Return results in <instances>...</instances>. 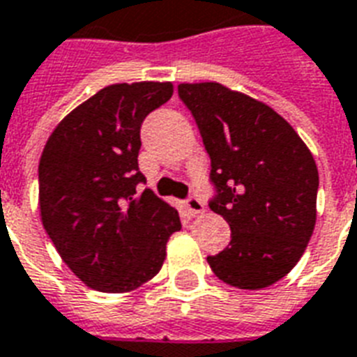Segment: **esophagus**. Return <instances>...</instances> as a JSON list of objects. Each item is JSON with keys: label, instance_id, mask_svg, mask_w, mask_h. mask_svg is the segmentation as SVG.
I'll list each match as a JSON object with an SVG mask.
<instances>
[{"label": "esophagus", "instance_id": "esophagus-1", "mask_svg": "<svg viewBox=\"0 0 357 357\" xmlns=\"http://www.w3.org/2000/svg\"><path fill=\"white\" fill-rule=\"evenodd\" d=\"M186 208H188V212L192 214V216H199V214H203L204 212V204L201 199H197L195 195H192V197L186 199Z\"/></svg>", "mask_w": 357, "mask_h": 357}]
</instances>
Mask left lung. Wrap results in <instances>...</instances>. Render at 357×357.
<instances>
[{"mask_svg": "<svg viewBox=\"0 0 357 357\" xmlns=\"http://www.w3.org/2000/svg\"><path fill=\"white\" fill-rule=\"evenodd\" d=\"M210 156V210L231 242L206 257L227 284L257 291L296 266L317 222L319 171L296 130L270 106L216 82L181 84Z\"/></svg>", "mask_w": 357, "mask_h": 357, "instance_id": "obj_1", "label": "left lung"}]
</instances>
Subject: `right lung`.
<instances>
[{"mask_svg":"<svg viewBox=\"0 0 357 357\" xmlns=\"http://www.w3.org/2000/svg\"><path fill=\"white\" fill-rule=\"evenodd\" d=\"M169 82L107 85L61 121L38 162L43 225L65 264L87 287L130 292L160 272L181 231L137 165L139 130L169 100Z\"/></svg>","mask_w":357,"mask_h":357,"instance_id":"obj_1","label":"right lung"}]
</instances>
